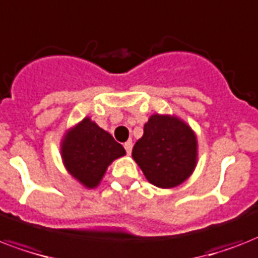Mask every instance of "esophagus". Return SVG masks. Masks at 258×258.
<instances>
[{"mask_svg": "<svg viewBox=\"0 0 258 258\" xmlns=\"http://www.w3.org/2000/svg\"><path fill=\"white\" fill-rule=\"evenodd\" d=\"M123 147H125V151H126L127 155H131L132 148H133V144H132V141H126V143L123 144Z\"/></svg>", "mask_w": 258, "mask_h": 258, "instance_id": "34e87169", "label": "esophagus"}]
</instances>
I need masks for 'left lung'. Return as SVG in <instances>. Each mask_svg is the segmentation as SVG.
<instances>
[{"instance_id":"1","label":"left lung","mask_w":258,"mask_h":258,"mask_svg":"<svg viewBox=\"0 0 258 258\" xmlns=\"http://www.w3.org/2000/svg\"><path fill=\"white\" fill-rule=\"evenodd\" d=\"M132 157L149 183L173 188L187 180L197 167V135L176 115L152 114Z\"/></svg>"}]
</instances>
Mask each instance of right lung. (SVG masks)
<instances>
[{"mask_svg":"<svg viewBox=\"0 0 258 258\" xmlns=\"http://www.w3.org/2000/svg\"><path fill=\"white\" fill-rule=\"evenodd\" d=\"M61 160L71 176L85 185L95 188L106 173L107 167L119 157L125 149L90 117L83 118L66 132L60 144Z\"/></svg>","mask_w":258,"mask_h":258,"instance_id":"right-lung-1","label":"right lung"}]
</instances>
